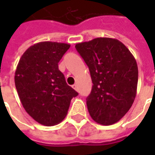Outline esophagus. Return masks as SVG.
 <instances>
[{
  "label": "esophagus",
  "instance_id": "obj_1",
  "mask_svg": "<svg viewBox=\"0 0 155 155\" xmlns=\"http://www.w3.org/2000/svg\"><path fill=\"white\" fill-rule=\"evenodd\" d=\"M72 88L74 89V90H75V91H78V85L76 84H74L72 85Z\"/></svg>",
  "mask_w": 155,
  "mask_h": 155
}]
</instances>
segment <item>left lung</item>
Instances as JSON below:
<instances>
[{"label": "left lung", "mask_w": 155, "mask_h": 155, "mask_svg": "<svg viewBox=\"0 0 155 155\" xmlns=\"http://www.w3.org/2000/svg\"><path fill=\"white\" fill-rule=\"evenodd\" d=\"M89 67L93 83L86 104L91 118L110 125L124 117L136 96L138 66L124 45L116 39L100 37L75 45Z\"/></svg>", "instance_id": "left-lung-1"}]
</instances>
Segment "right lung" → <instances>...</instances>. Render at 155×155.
I'll list each match as a JSON object with an SVG mask.
<instances>
[{"label":"right lung","instance_id":"1","mask_svg":"<svg viewBox=\"0 0 155 155\" xmlns=\"http://www.w3.org/2000/svg\"><path fill=\"white\" fill-rule=\"evenodd\" d=\"M70 47L65 43L39 42L25 51L16 67L15 84L22 105L30 116L45 126L64 120L71 99L78 95L58 67Z\"/></svg>","mask_w":155,"mask_h":155}]
</instances>
